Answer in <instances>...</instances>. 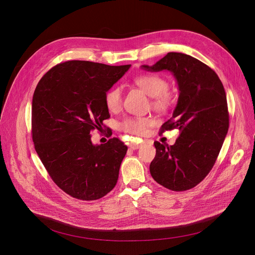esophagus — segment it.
<instances>
[{
	"instance_id": "esophagus-1",
	"label": "esophagus",
	"mask_w": 255,
	"mask_h": 255,
	"mask_svg": "<svg viewBox=\"0 0 255 255\" xmlns=\"http://www.w3.org/2000/svg\"><path fill=\"white\" fill-rule=\"evenodd\" d=\"M142 144H143V142H132V143H130L129 147H130V149L135 150V149L140 148L142 146Z\"/></svg>"
}]
</instances>
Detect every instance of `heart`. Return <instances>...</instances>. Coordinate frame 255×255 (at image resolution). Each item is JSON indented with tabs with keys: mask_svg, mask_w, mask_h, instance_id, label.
<instances>
[{
	"mask_svg": "<svg viewBox=\"0 0 255 255\" xmlns=\"http://www.w3.org/2000/svg\"><path fill=\"white\" fill-rule=\"evenodd\" d=\"M135 84L148 96L153 98L152 104L157 109L167 107L171 102L168 91V82L157 74H142L135 78ZM105 105L110 112L119 111L123 104V91L120 87H113L108 90L104 97ZM151 124L148 118H129L120 124L122 131L142 136L147 132Z\"/></svg>",
	"mask_w": 255,
	"mask_h": 255,
	"instance_id": "1",
	"label": "heart"
}]
</instances>
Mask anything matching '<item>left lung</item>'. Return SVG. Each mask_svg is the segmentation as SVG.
Returning <instances> with one entry per match:
<instances>
[{
    "label": "left lung",
    "instance_id": "8db88e82",
    "mask_svg": "<svg viewBox=\"0 0 255 255\" xmlns=\"http://www.w3.org/2000/svg\"><path fill=\"white\" fill-rule=\"evenodd\" d=\"M148 71L169 70L179 96L172 117L160 132L178 129L173 145L154 142L156 155L149 169L156 183L183 192L196 187L207 176L222 148L229 128L226 93L216 72L197 58L168 52Z\"/></svg>",
    "mask_w": 255,
    "mask_h": 255
}]
</instances>
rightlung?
<instances>
[{
	"label": "right lung",
	"mask_w": 255,
	"mask_h": 255,
	"mask_svg": "<svg viewBox=\"0 0 255 255\" xmlns=\"http://www.w3.org/2000/svg\"><path fill=\"white\" fill-rule=\"evenodd\" d=\"M130 66L69 60L49 69L35 89V150L56 186L72 198L98 200L117 184L127 146L115 137L94 145L91 133L110 118L105 94Z\"/></svg>",
	"instance_id": "right-lung-1"
}]
</instances>
